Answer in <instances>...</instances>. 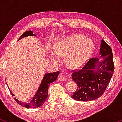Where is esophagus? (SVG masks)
<instances>
[{
    "mask_svg": "<svg viewBox=\"0 0 122 122\" xmlns=\"http://www.w3.org/2000/svg\"><path fill=\"white\" fill-rule=\"evenodd\" d=\"M58 80L60 81H64L66 80V77L65 76H64L63 74V73H61L59 74V75L58 76Z\"/></svg>",
    "mask_w": 122,
    "mask_h": 122,
    "instance_id": "esophagus-1",
    "label": "esophagus"
}]
</instances>
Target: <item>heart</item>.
I'll list each match as a JSON object with an SVG mask.
<instances>
[{
	"label": "heart",
	"mask_w": 122,
	"mask_h": 122,
	"mask_svg": "<svg viewBox=\"0 0 122 122\" xmlns=\"http://www.w3.org/2000/svg\"><path fill=\"white\" fill-rule=\"evenodd\" d=\"M93 48V43L91 39H86L84 35L75 34L59 40L56 44L55 51L59 56H67L66 62L70 67L76 68L87 61ZM52 55L55 61H58L57 55Z\"/></svg>",
	"instance_id": "b5f03b06"
}]
</instances>
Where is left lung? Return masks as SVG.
Segmentation results:
<instances>
[{
    "mask_svg": "<svg viewBox=\"0 0 122 122\" xmlns=\"http://www.w3.org/2000/svg\"><path fill=\"white\" fill-rule=\"evenodd\" d=\"M100 54L102 58H91L81 69L72 70V80L77 85L71 97L87 102L97 99L104 93L114 72L113 54L111 46L102 40Z\"/></svg>",
    "mask_w": 122,
    "mask_h": 122,
    "instance_id": "obj_1",
    "label": "left lung"
}]
</instances>
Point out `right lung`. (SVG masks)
<instances>
[{"label":"right lung","instance_id":"add662e5","mask_svg":"<svg viewBox=\"0 0 122 122\" xmlns=\"http://www.w3.org/2000/svg\"><path fill=\"white\" fill-rule=\"evenodd\" d=\"M36 36V35H34L33 32L32 31H26L20 37V39L22 38L25 37L27 36ZM60 72L57 71L56 72H52V73H47L44 76V78L41 83L39 89L37 91L36 93L33 97L32 99L29 101L28 102H22L19 101L18 99H16L15 98H14L15 102H17L18 104H20L22 106L24 107L25 108H38L43 105L46 102V98L48 97V87L53 82L55 81L57 79V76ZM11 94L12 96H14V94L10 91Z\"/></svg>","mask_w":122,"mask_h":122}]
</instances>
